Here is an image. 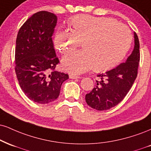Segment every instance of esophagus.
<instances>
[{"mask_svg":"<svg viewBox=\"0 0 151 151\" xmlns=\"http://www.w3.org/2000/svg\"><path fill=\"white\" fill-rule=\"evenodd\" d=\"M69 77H70V79H79V78H80V77H79V76L74 75V74H70V75L69 76Z\"/></svg>","mask_w":151,"mask_h":151,"instance_id":"esophagus-1","label":"esophagus"}]
</instances>
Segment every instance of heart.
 <instances>
[{
	"label": "heart",
	"mask_w": 151,
	"mask_h": 151,
	"mask_svg": "<svg viewBox=\"0 0 151 151\" xmlns=\"http://www.w3.org/2000/svg\"><path fill=\"white\" fill-rule=\"evenodd\" d=\"M70 30L58 29L53 45L60 53L74 50L82 43L83 50L67 54L62 66L72 74H81L93 68L101 72L115 68L124 59L132 42L127 27L115 19L78 15L70 23Z\"/></svg>",
	"instance_id": "b5f03b06"
}]
</instances>
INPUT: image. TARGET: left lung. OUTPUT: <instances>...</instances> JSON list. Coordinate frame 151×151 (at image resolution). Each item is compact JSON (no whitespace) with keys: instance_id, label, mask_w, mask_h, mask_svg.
Segmentation results:
<instances>
[{"instance_id":"obj_1","label":"left lung","mask_w":151,"mask_h":151,"mask_svg":"<svg viewBox=\"0 0 151 151\" xmlns=\"http://www.w3.org/2000/svg\"><path fill=\"white\" fill-rule=\"evenodd\" d=\"M134 47L125 63L104 74H99L96 86L85 97L88 105L97 110L113 108L124 99L137 76L140 60L139 41L134 33Z\"/></svg>"}]
</instances>
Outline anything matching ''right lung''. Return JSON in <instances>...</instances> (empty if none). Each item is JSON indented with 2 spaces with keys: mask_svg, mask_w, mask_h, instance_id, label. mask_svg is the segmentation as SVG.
Listing matches in <instances>:
<instances>
[{
  "mask_svg": "<svg viewBox=\"0 0 151 151\" xmlns=\"http://www.w3.org/2000/svg\"><path fill=\"white\" fill-rule=\"evenodd\" d=\"M57 24L55 14L40 11L31 16L19 29L16 39L15 72L22 90L40 104L58 98L68 74L55 70L56 57L52 36Z\"/></svg>",
  "mask_w": 151,
  "mask_h": 151,
  "instance_id": "obj_1",
  "label": "right lung"
}]
</instances>
